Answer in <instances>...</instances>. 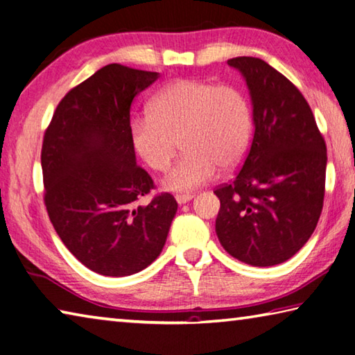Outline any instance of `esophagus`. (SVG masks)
Wrapping results in <instances>:
<instances>
[{"instance_id":"34e87169","label":"esophagus","mask_w":355,"mask_h":355,"mask_svg":"<svg viewBox=\"0 0 355 355\" xmlns=\"http://www.w3.org/2000/svg\"><path fill=\"white\" fill-rule=\"evenodd\" d=\"M192 197H194L192 194H177L175 200H177L178 205H184V203H188V202L192 200Z\"/></svg>"}]
</instances>
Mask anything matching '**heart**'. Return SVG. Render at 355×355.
Wrapping results in <instances>:
<instances>
[{
  "label": "heart",
  "instance_id": "1",
  "mask_svg": "<svg viewBox=\"0 0 355 355\" xmlns=\"http://www.w3.org/2000/svg\"><path fill=\"white\" fill-rule=\"evenodd\" d=\"M254 120L239 89L200 80H178L155 95L150 112L130 122V142L152 171H166L180 139L184 155L161 180L172 192H189L241 163Z\"/></svg>",
  "mask_w": 355,
  "mask_h": 355
}]
</instances>
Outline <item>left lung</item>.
Here are the masks:
<instances>
[{"label":"left lung","instance_id":"left-lung-1","mask_svg":"<svg viewBox=\"0 0 355 355\" xmlns=\"http://www.w3.org/2000/svg\"><path fill=\"white\" fill-rule=\"evenodd\" d=\"M248 84L254 139L241 171L214 191L216 233L252 266L280 264L302 249L322 211L327 150L304 95L263 59H228Z\"/></svg>","mask_w":355,"mask_h":355}]
</instances>
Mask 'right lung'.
Returning <instances> with one entry per match:
<instances>
[{"label":"right lung","mask_w":355,"mask_h":355,"mask_svg":"<svg viewBox=\"0 0 355 355\" xmlns=\"http://www.w3.org/2000/svg\"><path fill=\"white\" fill-rule=\"evenodd\" d=\"M159 78L120 64L71 89L58 105L42 146L45 207L71 254L91 271L125 277L163 250L178 203L171 194L137 200L153 180L136 164L130 110Z\"/></svg>","instance_id":"right-lung-1"}]
</instances>
